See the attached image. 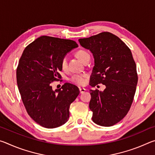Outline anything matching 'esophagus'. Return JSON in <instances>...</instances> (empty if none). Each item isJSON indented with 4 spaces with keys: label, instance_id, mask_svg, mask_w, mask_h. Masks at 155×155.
<instances>
[{
    "label": "esophagus",
    "instance_id": "obj_1",
    "mask_svg": "<svg viewBox=\"0 0 155 155\" xmlns=\"http://www.w3.org/2000/svg\"><path fill=\"white\" fill-rule=\"evenodd\" d=\"M79 90H80V93H81V94H83V93L85 92V91H86V89L79 87Z\"/></svg>",
    "mask_w": 155,
    "mask_h": 155
}]
</instances>
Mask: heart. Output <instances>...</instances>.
I'll return each mask as SVG.
<instances>
[{"label": "heart", "instance_id": "1", "mask_svg": "<svg viewBox=\"0 0 155 155\" xmlns=\"http://www.w3.org/2000/svg\"><path fill=\"white\" fill-rule=\"evenodd\" d=\"M75 54L77 58L83 63L85 59L90 58V55H89V54L86 51H83V50L78 51L77 52H76ZM60 65H61V68L63 70H66L67 60L65 57H64V58L61 59V63H60ZM71 81L78 85H84L86 81V75L85 74H75L74 76H72V77L71 78Z\"/></svg>", "mask_w": 155, "mask_h": 155}]
</instances>
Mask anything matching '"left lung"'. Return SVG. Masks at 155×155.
Returning <instances> with one entry per match:
<instances>
[{
	"instance_id": "obj_1",
	"label": "left lung",
	"mask_w": 155,
	"mask_h": 155,
	"mask_svg": "<svg viewBox=\"0 0 155 155\" xmlns=\"http://www.w3.org/2000/svg\"><path fill=\"white\" fill-rule=\"evenodd\" d=\"M78 41L94 59L90 85L106 86L103 91L90 90L92 120L98 125L111 127L126 116L134 98L138 77L132 53L124 41L109 32Z\"/></svg>"
}]
</instances>
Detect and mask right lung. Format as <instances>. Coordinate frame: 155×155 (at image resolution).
<instances>
[{
  "instance_id": "obj_1",
  "label": "right lung",
  "mask_w": 155,
  "mask_h": 155,
  "mask_svg": "<svg viewBox=\"0 0 155 155\" xmlns=\"http://www.w3.org/2000/svg\"><path fill=\"white\" fill-rule=\"evenodd\" d=\"M77 47L73 40L43 35L22 52L16 70L18 90L28 114L41 127H58L69 118L70 104L79 90L67 83L54 91L51 84L61 77V59Z\"/></svg>"
}]
</instances>
